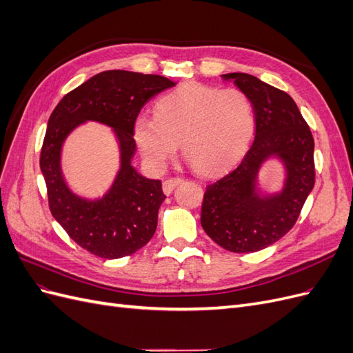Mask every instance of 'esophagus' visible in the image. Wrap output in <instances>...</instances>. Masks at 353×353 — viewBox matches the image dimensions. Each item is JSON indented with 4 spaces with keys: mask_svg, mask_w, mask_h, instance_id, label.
Wrapping results in <instances>:
<instances>
[{
    "mask_svg": "<svg viewBox=\"0 0 353 353\" xmlns=\"http://www.w3.org/2000/svg\"><path fill=\"white\" fill-rule=\"evenodd\" d=\"M181 183H183V179H181V178H169V179H165V181H163V185H162L163 193H165L166 196H169V194L174 191V188H175L176 185H179Z\"/></svg>",
    "mask_w": 353,
    "mask_h": 353,
    "instance_id": "obj_1",
    "label": "esophagus"
}]
</instances>
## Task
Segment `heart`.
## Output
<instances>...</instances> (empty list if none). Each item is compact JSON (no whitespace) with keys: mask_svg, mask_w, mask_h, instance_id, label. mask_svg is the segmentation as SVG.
I'll return each mask as SVG.
<instances>
[{"mask_svg":"<svg viewBox=\"0 0 353 353\" xmlns=\"http://www.w3.org/2000/svg\"><path fill=\"white\" fill-rule=\"evenodd\" d=\"M254 126L248 94L193 82L160 99L156 117H138L135 140L153 168H163L181 144L191 166L200 174H215L245 153Z\"/></svg>","mask_w":353,"mask_h":353,"instance_id":"obj_1","label":"heart"}]
</instances>
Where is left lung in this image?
<instances>
[{
  "label": "left lung",
  "instance_id": "8db88e82",
  "mask_svg": "<svg viewBox=\"0 0 353 353\" xmlns=\"http://www.w3.org/2000/svg\"><path fill=\"white\" fill-rule=\"evenodd\" d=\"M250 99L254 141L241 162L206 187L201 227L221 248L250 253L268 248L293 228L315 184L314 138L287 92L249 73L222 74ZM271 157L283 163L280 192L263 195L257 188L261 165Z\"/></svg>",
  "mask_w": 353,
  "mask_h": 353
}]
</instances>
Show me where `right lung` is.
Returning a JSON list of instances; mask_svg holds the SVG:
<instances>
[{
	"instance_id": "1",
	"label": "right lung",
	"mask_w": 353,
	"mask_h": 353,
	"mask_svg": "<svg viewBox=\"0 0 353 353\" xmlns=\"http://www.w3.org/2000/svg\"><path fill=\"white\" fill-rule=\"evenodd\" d=\"M175 82L160 74L105 70L85 81L52 110L39 166L51 215L82 249L104 259L132 254L152 240L157 213L166 196L160 179H148L131 165L134 125L143 105ZM85 121L112 127L120 144L121 166L103 198L85 199L68 188L61 172V148L68 134Z\"/></svg>"
}]
</instances>
